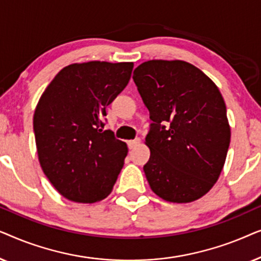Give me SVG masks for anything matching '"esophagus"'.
Listing matches in <instances>:
<instances>
[{"instance_id":"obj_1","label":"esophagus","mask_w":261,"mask_h":261,"mask_svg":"<svg viewBox=\"0 0 261 261\" xmlns=\"http://www.w3.org/2000/svg\"><path fill=\"white\" fill-rule=\"evenodd\" d=\"M140 139H135V140H129V141H128L127 142V144H128V147H129L130 149L132 148H134L135 147V146H138L139 144H140Z\"/></svg>"}]
</instances>
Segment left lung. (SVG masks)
Masks as SVG:
<instances>
[{
  "label": "left lung",
  "mask_w": 261,
  "mask_h": 261,
  "mask_svg": "<svg viewBox=\"0 0 261 261\" xmlns=\"http://www.w3.org/2000/svg\"><path fill=\"white\" fill-rule=\"evenodd\" d=\"M133 80L153 121L144 166L152 191L172 203L203 197L219 179L230 144L219 88L184 60H148L134 70Z\"/></svg>",
  "instance_id": "left-lung-1"
}]
</instances>
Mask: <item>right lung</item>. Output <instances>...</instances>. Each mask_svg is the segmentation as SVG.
Here are the masks:
<instances>
[{
    "mask_svg": "<svg viewBox=\"0 0 261 261\" xmlns=\"http://www.w3.org/2000/svg\"><path fill=\"white\" fill-rule=\"evenodd\" d=\"M133 63H74L57 73L39 99L33 127L39 163L64 197L95 203L113 190L126 142L103 130L106 108L126 88Z\"/></svg>",
    "mask_w": 261,
    "mask_h": 261,
    "instance_id": "add662e5",
    "label": "right lung"
}]
</instances>
